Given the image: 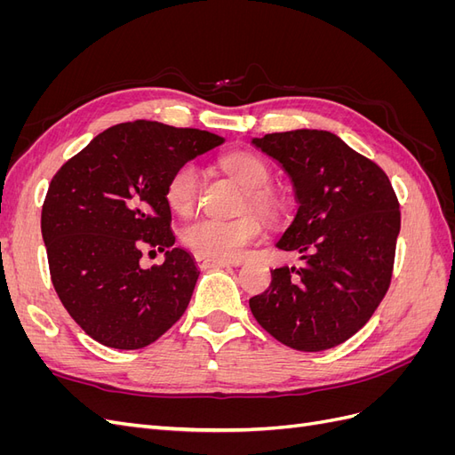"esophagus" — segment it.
<instances>
[{
    "instance_id": "obj_1",
    "label": "esophagus",
    "mask_w": 455,
    "mask_h": 455,
    "mask_svg": "<svg viewBox=\"0 0 455 455\" xmlns=\"http://www.w3.org/2000/svg\"><path fill=\"white\" fill-rule=\"evenodd\" d=\"M196 261H197V266L201 269H204V267H229L231 266V261L206 258V256H201V254H196Z\"/></svg>"
}]
</instances>
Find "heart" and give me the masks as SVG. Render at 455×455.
Returning a JSON list of instances; mask_svg holds the SVG:
<instances>
[{"mask_svg":"<svg viewBox=\"0 0 455 455\" xmlns=\"http://www.w3.org/2000/svg\"><path fill=\"white\" fill-rule=\"evenodd\" d=\"M222 164L226 172L249 191V204L258 214L266 218H277L281 214V199L267 189L271 171L258 156L249 154V151H235L228 156ZM199 186L201 171L197 163L186 161L178 164L164 184V201L172 212L188 216L197 204ZM261 231H264V226L254 214H246L237 220L199 218L182 228L180 239L191 252L228 261L244 256L249 246L261 237Z\"/></svg>","mask_w":455,"mask_h":455,"instance_id":"1","label":"heart"}]
</instances>
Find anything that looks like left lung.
Instances as JSON below:
<instances>
[{
  "label": "left lung",
  "instance_id": "8db88e82",
  "mask_svg": "<svg viewBox=\"0 0 455 455\" xmlns=\"http://www.w3.org/2000/svg\"><path fill=\"white\" fill-rule=\"evenodd\" d=\"M252 144L279 161L299 203L277 246L301 267L271 271L251 298L259 326L298 351L336 347L370 321L391 284L401 211L374 161L328 131L266 134Z\"/></svg>",
  "mask_w": 455,
  "mask_h": 455
}]
</instances>
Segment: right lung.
I'll return each mask as SVG.
<instances>
[{
  "label": "right lung",
  "mask_w": 455,
  "mask_h": 455,
  "mask_svg": "<svg viewBox=\"0 0 455 455\" xmlns=\"http://www.w3.org/2000/svg\"><path fill=\"white\" fill-rule=\"evenodd\" d=\"M222 142L157 121L119 123L52 176L41 209L51 281L72 319L102 346L146 347L184 315L199 269L172 246L164 184L178 164ZM148 245L165 261L144 270Z\"/></svg>",
  "instance_id": "right-lung-1"
}]
</instances>
